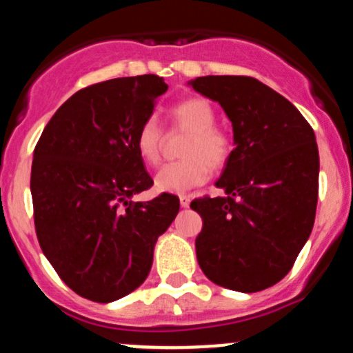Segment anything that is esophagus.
Listing matches in <instances>:
<instances>
[{
    "label": "esophagus",
    "instance_id": "obj_1",
    "mask_svg": "<svg viewBox=\"0 0 353 353\" xmlns=\"http://www.w3.org/2000/svg\"><path fill=\"white\" fill-rule=\"evenodd\" d=\"M179 202H181L182 208H189V204H190V197H189V196H185V194H182V196H179Z\"/></svg>",
    "mask_w": 353,
    "mask_h": 353
}]
</instances>
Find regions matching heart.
Segmentation results:
<instances>
[{
  "label": "heart",
  "instance_id": "b5f03b06",
  "mask_svg": "<svg viewBox=\"0 0 353 353\" xmlns=\"http://www.w3.org/2000/svg\"><path fill=\"white\" fill-rule=\"evenodd\" d=\"M174 129L189 132L182 144L184 159L164 164L154 177L159 192L184 194L202 185L210 177V169L219 171L232 156V137L216 125V109L204 98H188L169 111ZM163 128L154 117L145 119L136 134V149L145 164H156L163 145Z\"/></svg>",
  "mask_w": 353,
  "mask_h": 353
}]
</instances>
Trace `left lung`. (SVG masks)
<instances>
[{
  "instance_id": "1",
  "label": "left lung",
  "mask_w": 353,
  "mask_h": 353,
  "mask_svg": "<svg viewBox=\"0 0 353 353\" xmlns=\"http://www.w3.org/2000/svg\"><path fill=\"white\" fill-rule=\"evenodd\" d=\"M189 84L221 104L236 144L216 182L225 196L190 202L202 217L197 262L217 285L259 292L289 274L314 228V129L290 101L255 78L204 76Z\"/></svg>"
}]
</instances>
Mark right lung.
<instances>
[{
	"mask_svg": "<svg viewBox=\"0 0 353 353\" xmlns=\"http://www.w3.org/2000/svg\"><path fill=\"white\" fill-rule=\"evenodd\" d=\"M168 91L156 74L116 78L72 94L44 128L31 168L43 254L81 297L108 303L136 290L179 197L132 202L154 184L136 149L139 125Z\"/></svg>",
	"mask_w": 353,
	"mask_h": 353,
	"instance_id": "1",
	"label": "right lung"
}]
</instances>
